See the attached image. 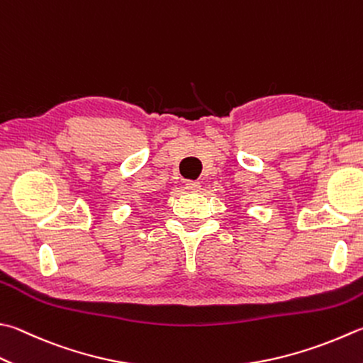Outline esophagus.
Returning <instances> with one entry per match:
<instances>
[{
    "mask_svg": "<svg viewBox=\"0 0 363 363\" xmlns=\"http://www.w3.org/2000/svg\"><path fill=\"white\" fill-rule=\"evenodd\" d=\"M184 188H186L189 193H197V191L201 189V183L189 180V182H186V184H184Z\"/></svg>",
    "mask_w": 363,
    "mask_h": 363,
    "instance_id": "obj_1",
    "label": "esophagus"
}]
</instances>
